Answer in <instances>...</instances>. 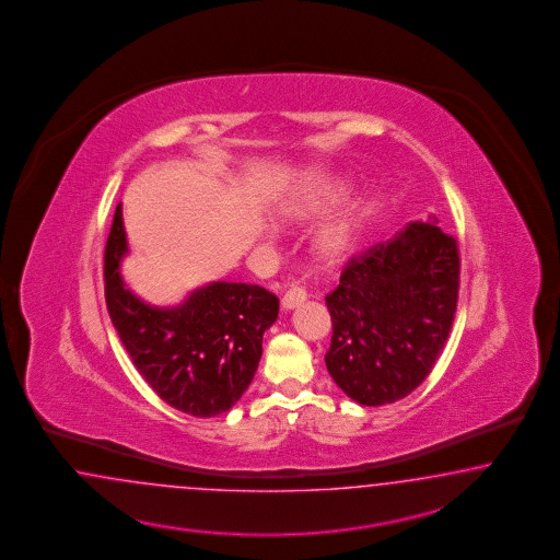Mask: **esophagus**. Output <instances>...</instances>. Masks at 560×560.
Listing matches in <instances>:
<instances>
[{"label": "esophagus", "mask_w": 560, "mask_h": 560, "mask_svg": "<svg viewBox=\"0 0 560 560\" xmlns=\"http://www.w3.org/2000/svg\"><path fill=\"white\" fill-rule=\"evenodd\" d=\"M305 300H307L305 289L291 288L288 289V291H285V295L281 298V305H283V310H293V307L304 304Z\"/></svg>", "instance_id": "esophagus-1"}]
</instances>
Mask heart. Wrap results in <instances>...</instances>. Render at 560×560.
I'll return each mask as SVG.
<instances>
[{
	"instance_id": "b5f03b06",
	"label": "heart",
	"mask_w": 560,
	"mask_h": 560,
	"mask_svg": "<svg viewBox=\"0 0 560 560\" xmlns=\"http://www.w3.org/2000/svg\"><path fill=\"white\" fill-rule=\"evenodd\" d=\"M357 228H359V213L349 211L340 220L328 225L318 237V255L328 262H339L342 258L351 255L355 246Z\"/></svg>"
}]
</instances>
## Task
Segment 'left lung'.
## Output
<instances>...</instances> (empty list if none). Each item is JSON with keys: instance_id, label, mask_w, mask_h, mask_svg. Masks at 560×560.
I'll return each mask as SVG.
<instances>
[{"instance_id": "obj_1", "label": "left lung", "mask_w": 560, "mask_h": 560, "mask_svg": "<svg viewBox=\"0 0 560 560\" xmlns=\"http://www.w3.org/2000/svg\"><path fill=\"white\" fill-rule=\"evenodd\" d=\"M458 289V242L435 215L351 256L326 295L332 339L324 361L340 390L382 407L419 388L450 337Z\"/></svg>"}]
</instances>
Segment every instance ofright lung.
Returning a JSON list of instances; mask_svg holds the SVG:
<instances>
[{"instance_id":"1","label":"right lung","mask_w":560,"mask_h":560,"mask_svg":"<svg viewBox=\"0 0 560 560\" xmlns=\"http://www.w3.org/2000/svg\"><path fill=\"white\" fill-rule=\"evenodd\" d=\"M129 253L120 203L104 248V298L137 372L164 402L192 417L236 405L262 355L279 300L260 285L215 281L174 307H153L120 277Z\"/></svg>"}]
</instances>
